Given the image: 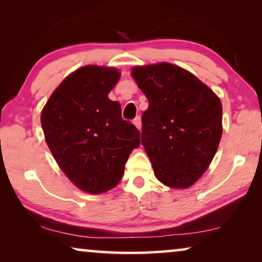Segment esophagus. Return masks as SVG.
<instances>
[{"label":"esophagus","mask_w":262,"mask_h":262,"mask_svg":"<svg viewBox=\"0 0 262 262\" xmlns=\"http://www.w3.org/2000/svg\"><path fill=\"white\" fill-rule=\"evenodd\" d=\"M134 124H135V126L138 128V130H141L142 128V120H141V117H136L135 119H134Z\"/></svg>","instance_id":"34e87169"}]
</instances>
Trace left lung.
<instances>
[{"instance_id": "1", "label": "left lung", "mask_w": 262, "mask_h": 262, "mask_svg": "<svg viewBox=\"0 0 262 262\" xmlns=\"http://www.w3.org/2000/svg\"><path fill=\"white\" fill-rule=\"evenodd\" d=\"M132 76L149 101L141 137L155 177L169 187H189L205 173L221 142L220 98L174 64L136 67Z\"/></svg>"}]
</instances>
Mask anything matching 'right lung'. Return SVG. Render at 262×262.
Returning <instances> with one entry per match:
<instances>
[{
	"label": "right lung",
	"instance_id": "1",
	"mask_svg": "<svg viewBox=\"0 0 262 262\" xmlns=\"http://www.w3.org/2000/svg\"><path fill=\"white\" fill-rule=\"evenodd\" d=\"M112 68L87 66L63 80L41 112L46 144L64 174L82 191L99 194L118 185L141 134L108 99L119 80Z\"/></svg>",
	"mask_w": 262,
	"mask_h": 262
}]
</instances>
